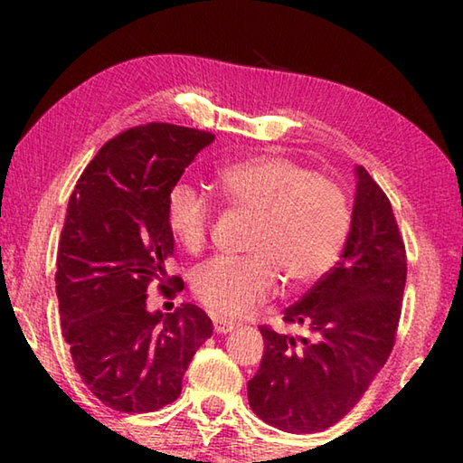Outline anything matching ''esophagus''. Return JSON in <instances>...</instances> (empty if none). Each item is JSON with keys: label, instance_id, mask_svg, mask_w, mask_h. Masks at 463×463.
<instances>
[{"label": "esophagus", "instance_id": "esophagus-1", "mask_svg": "<svg viewBox=\"0 0 463 463\" xmlns=\"http://www.w3.org/2000/svg\"><path fill=\"white\" fill-rule=\"evenodd\" d=\"M214 331L218 335H226V333H232L234 331V325L229 323V320H222V318H214Z\"/></svg>", "mask_w": 463, "mask_h": 463}]
</instances>
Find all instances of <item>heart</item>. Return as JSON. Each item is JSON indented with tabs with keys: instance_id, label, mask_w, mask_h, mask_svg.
I'll return each instance as SVG.
<instances>
[{
	"instance_id": "1",
	"label": "heart",
	"mask_w": 463,
	"mask_h": 463,
	"mask_svg": "<svg viewBox=\"0 0 463 463\" xmlns=\"http://www.w3.org/2000/svg\"><path fill=\"white\" fill-rule=\"evenodd\" d=\"M222 200L253 214L247 257H216L200 265L192 289L210 312L242 318L273 294L278 276L288 288H307L331 271L351 231V203L336 179L292 156L257 153L216 169ZM214 208L206 195L179 184L171 187L165 221L187 253L206 247Z\"/></svg>"
}]
</instances>
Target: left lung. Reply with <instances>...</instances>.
<instances>
[{"mask_svg": "<svg viewBox=\"0 0 463 463\" xmlns=\"http://www.w3.org/2000/svg\"><path fill=\"white\" fill-rule=\"evenodd\" d=\"M406 247L392 203L364 167L341 261L286 308L294 336L263 325V359L247 383L257 417L288 433H317L362 401L396 343Z\"/></svg>", "mask_w": 463, "mask_h": 463, "instance_id": "8db88e82", "label": "left lung"}]
</instances>
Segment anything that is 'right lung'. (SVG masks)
<instances>
[{
  "mask_svg": "<svg viewBox=\"0 0 463 463\" xmlns=\"http://www.w3.org/2000/svg\"><path fill=\"white\" fill-rule=\"evenodd\" d=\"M213 132L148 122L109 138L69 198L57 250L62 336L93 396L118 412H153L174 402L213 320L184 302L171 315L146 310L153 284L175 298L167 276L174 234L165 203Z\"/></svg>",
  "mask_w": 463,
  "mask_h": 463,
  "instance_id": "add662e5",
  "label": "right lung"
}]
</instances>
